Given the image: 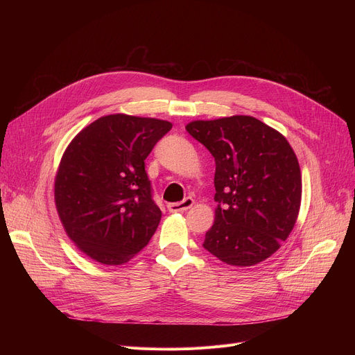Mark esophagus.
<instances>
[{
  "mask_svg": "<svg viewBox=\"0 0 355 355\" xmlns=\"http://www.w3.org/2000/svg\"><path fill=\"white\" fill-rule=\"evenodd\" d=\"M193 206H194V200L189 197L180 202H170L168 204V210H170L171 213H180V211H185V210L191 209Z\"/></svg>",
  "mask_w": 355,
  "mask_h": 355,
  "instance_id": "esophagus-1",
  "label": "esophagus"
}]
</instances>
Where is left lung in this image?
I'll list each match as a JSON object with an SVG mask.
<instances>
[{
    "label": "left lung",
    "mask_w": 355,
    "mask_h": 355,
    "mask_svg": "<svg viewBox=\"0 0 355 355\" xmlns=\"http://www.w3.org/2000/svg\"><path fill=\"white\" fill-rule=\"evenodd\" d=\"M185 129L216 161L214 225L204 249L230 266L270 257L295 227L302 175L288 139L253 116L191 121Z\"/></svg>",
    "instance_id": "8db88e82"
}]
</instances>
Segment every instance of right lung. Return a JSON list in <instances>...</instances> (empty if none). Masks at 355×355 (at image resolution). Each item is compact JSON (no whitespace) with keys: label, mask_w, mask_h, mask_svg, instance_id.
<instances>
[{"label":"right lung","mask_w":355,"mask_h":355,"mask_svg":"<svg viewBox=\"0 0 355 355\" xmlns=\"http://www.w3.org/2000/svg\"><path fill=\"white\" fill-rule=\"evenodd\" d=\"M173 128L157 118L106 115L64 149L54 177V204L69 239L95 262L121 266L159 225L145 159Z\"/></svg>","instance_id":"1"}]
</instances>
